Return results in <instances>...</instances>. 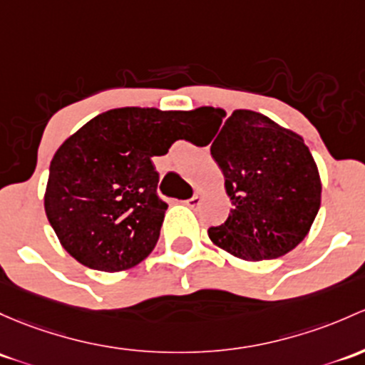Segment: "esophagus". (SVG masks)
I'll return each mask as SVG.
<instances>
[{"label": "esophagus", "mask_w": 365, "mask_h": 365, "mask_svg": "<svg viewBox=\"0 0 365 365\" xmlns=\"http://www.w3.org/2000/svg\"><path fill=\"white\" fill-rule=\"evenodd\" d=\"M201 201H202V192H195V194L192 195V197L187 199L185 205L189 206V208H195V206L201 205Z\"/></svg>", "instance_id": "obj_1"}]
</instances>
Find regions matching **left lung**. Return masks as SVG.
Returning <instances> with one entry per match:
<instances>
[{
  "label": "left lung",
  "instance_id": "obj_1",
  "mask_svg": "<svg viewBox=\"0 0 365 365\" xmlns=\"http://www.w3.org/2000/svg\"><path fill=\"white\" fill-rule=\"evenodd\" d=\"M194 115L217 125L210 152L232 201L227 220L208 229L212 243L250 262L294 250L312 229L322 199L304 140L252 110H234L224 124L222 108L201 106Z\"/></svg>",
  "mask_w": 365,
  "mask_h": 365
}]
</instances>
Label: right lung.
Instances as JSON below:
<instances>
[{
  "label": "right lung",
  "mask_w": 365,
  "mask_h": 365,
  "mask_svg": "<svg viewBox=\"0 0 365 365\" xmlns=\"http://www.w3.org/2000/svg\"><path fill=\"white\" fill-rule=\"evenodd\" d=\"M194 112L125 106L98 115L53 153L45 213L61 245L91 269L118 273L147 259L168 205L153 155H164Z\"/></svg>",
  "instance_id": "obj_1"
}]
</instances>
